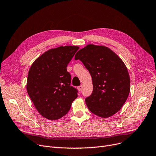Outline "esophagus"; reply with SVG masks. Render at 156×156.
Listing matches in <instances>:
<instances>
[{"label":"esophagus","mask_w":156,"mask_h":156,"mask_svg":"<svg viewBox=\"0 0 156 156\" xmlns=\"http://www.w3.org/2000/svg\"><path fill=\"white\" fill-rule=\"evenodd\" d=\"M77 89H78V90L79 91H81V90H82V85L78 86Z\"/></svg>","instance_id":"esophagus-1"}]
</instances>
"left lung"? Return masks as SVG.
<instances>
[{
	"label": "left lung",
	"instance_id": "8db88e82",
	"mask_svg": "<svg viewBox=\"0 0 156 156\" xmlns=\"http://www.w3.org/2000/svg\"><path fill=\"white\" fill-rule=\"evenodd\" d=\"M74 59L81 61L91 75L93 90L85 98L89 111L103 118L118 112L130 89L129 74L122 60L107 47L93 44L79 50Z\"/></svg>",
	"mask_w": 156,
	"mask_h": 156
}]
</instances>
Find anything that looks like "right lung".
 Segmentation results:
<instances>
[{"mask_svg":"<svg viewBox=\"0 0 156 156\" xmlns=\"http://www.w3.org/2000/svg\"><path fill=\"white\" fill-rule=\"evenodd\" d=\"M78 46L51 49L34 60L28 73L26 89L37 111L49 120H56L69 112L78 90L71 86L67 67Z\"/></svg>","mask_w":156,"mask_h":156,"instance_id":"1","label":"right lung"}]
</instances>
